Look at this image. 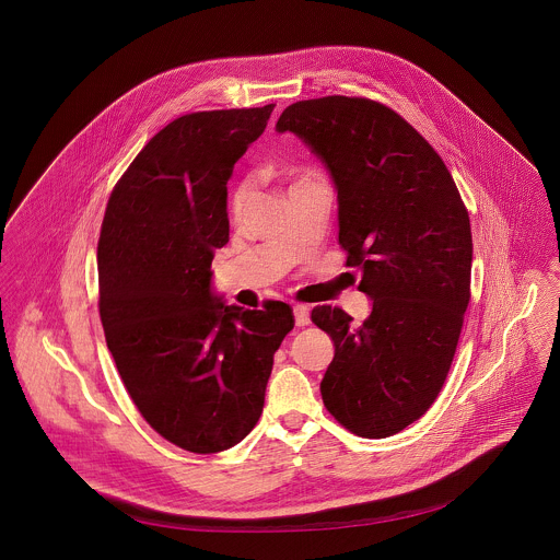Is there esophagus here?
<instances>
[{
  "label": "esophagus",
  "instance_id": "1",
  "mask_svg": "<svg viewBox=\"0 0 560 560\" xmlns=\"http://www.w3.org/2000/svg\"><path fill=\"white\" fill-rule=\"evenodd\" d=\"M293 317H295V325H298V327L308 325V323H311V311H308V306H302V304L293 306Z\"/></svg>",
  "mask_w": 560,
  "mask_h": 560
}]
</instances>
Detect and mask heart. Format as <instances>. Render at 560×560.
<instances>
[{
    "label": "heart",
    "instance_id": "obj_1",
    "mask_svg": "<svg viewBox=\"0 0 560 560\" xmlns=\"http://www.w3.org/2000/svg\"><path fill=\"white\" fill-rule=\"evenodd\" d=\"M282 176L291 183L289 187H293V185H298V183H302V180L313 178V174H311V172H304V170H298V167H289V170H284V172H282ZM245 194H247V187H245V185H240V187L231 194V202H229V207H231V213H233V215H240L241 209H243V202H245Z\"/></svg>",
    "mask_w": 560,
    "mask_h": 560
}]
</instances>
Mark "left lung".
Listing matches in <instances>:
<instances>
[{
  "label": "left lung",
  "mask_w": 560,
  "mask_h": 560,
  "mask_svg": "<svg viewBox=\"0 0 560 560\" xmlns=\"http://www.w3.org/2000/svg\"><path fill=\"white\" fill-rule=\"evenodd\" d=\"M331 174L338 243L373 300L355 323L317 306L334 340L320 397L351 433L388 438L438 399L470 302L472 233L457 185L433 147L390 107L358 96L289 105L276 125Z\"/></svg>",
  "instance_id": "1"
}]
</instances>
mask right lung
Wrapping results in <instances>:
<instances>
[{"instance_id":"obj_1","label":"right lung","mask_w":560,"mask_h":560,"mask_svg":"<svg viewBox=\"0 0 560 560\" xmlns=\"http://www.w3.org/2000/svg\"><path fill=\"white\" fill-rule=\"evenodd\" d=\"M273 105L172 120L116 183L98 237V315L144 420L183 451H226L262 413L293 311L226 306L211 287L229 241L226 183Z\"/></svg>"}]
</instances>
